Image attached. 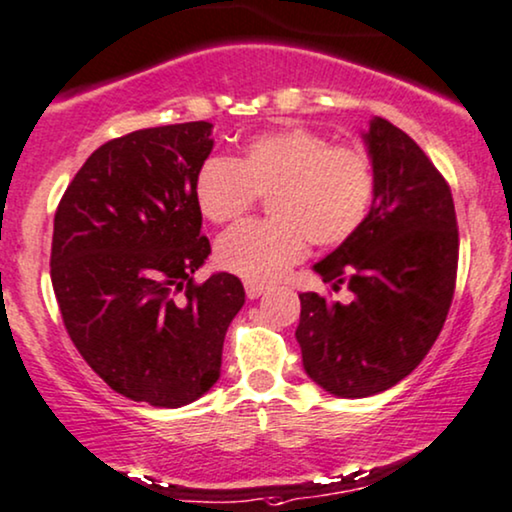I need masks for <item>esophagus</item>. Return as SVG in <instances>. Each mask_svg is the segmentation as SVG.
I'll return each mask as SVG.
<instances>
[{
    "label": "esophagus",
    "mask_w": 512,
    "mask_h": 512,
    "mask_svg": "<svg viewBox=\"0 0 512 512\" xmlns=\"http://www.w3.org/2000/svg\"><path fill=\"white\" fill-rule=\"evenodd\" d=\"M245 293H248L250 300H257L262 293H267V286H262V283H252V281H245Z\"/></svg>",
    "instance_id": "obj_1"
}]
</instances>
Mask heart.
<instances>
[{
  "label": "heart",
  "mask_w": 512,
  "mask_h": 512,
  "mask_svg": "<svg viewBox=\"0 0 512 512\" xmlns=\"http://www.w3.org/2000/svg\"><path fill=\"white\" fill-rule=\"evenodd\" d=\"M269 196L267 222H248L217 241V264L252 283H269L307 255L309 241L335 248L364 226L375 198V167L359 146L290 127L250 139L238 160L208 158L196 174L205 219L229 224Z\"/></svg>",
  "instance_id": "b5f03b06"
}]
</instances>
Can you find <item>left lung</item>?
<instances>
[{"label":"left lung","mask_w":512,"mask_h":512,"mask_svg":"<svg viewBox=\"0 0 512 512\" xmlns=\"http://www.w3.org/2000/svg\"><path fill=\"white\" fill-rule=\"evenodd\" d=\"M364 139L375 167L371 212L314 267L333 290L347 283L354 300L302 293L295 331L309 378L347 399L385 392L425 359L458 271L456 210L442 172L385 118H375Z\"/></svg>","instance_id":"left-lung-1"}]
</instances>
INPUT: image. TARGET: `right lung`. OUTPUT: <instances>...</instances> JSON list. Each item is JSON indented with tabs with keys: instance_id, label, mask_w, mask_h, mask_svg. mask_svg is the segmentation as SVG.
Returning <instances> with one entry per match:
<instances>
[{
	"instance_id": "add662e5",
	"label": "right lung",
	"mask_w": 512,
	"mask_h": 512,
	"mask_svg": "<svg viewBox=\"0 0 512 512\" xmlns=\"http://www.w3.org/2000/svg\"><path fill=\"white\" fill-rule=\"evenodd\" d=\"M210 132L198 120L106 141L54 217L51 286L70 340L111 390L163 409L217 383L245 302L234 274L193 281L210 255L196 200Z\"/></svg>"
}]
</instances>
